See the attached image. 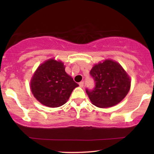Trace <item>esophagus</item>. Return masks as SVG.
Returning a JSON list of instances; mask_svg holds the SVG:
<instances>
[{"instance_id":"34e87169","label":"esophagus","mask_w":154,"mask_h":154,"mask_svg":"<svg viewBox=\"0 0 154 154\" xmlns=\"http://www.w3.org/2000/svg\"><path fill=\"white\" fill-rule=\"evenodd\" d=\"M79 86H80L81 88H83V85H84V83H83V82H81L79 83Z\"/></svg>"}]
</instances>
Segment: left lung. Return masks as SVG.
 Listing matches in <instances>:
<instances>
[{
  "mask_svg": "<svg viewBox=\"0 0 154 154\" xmlns=\"http://www.w3.org/2000/svg\"><path fill=\"white\" fill-rule=\"evenodd\" d=\"M94 79V90L86 93L94 105L99 108L116 106L126 97L131 86L129 75L118 62L105 59L95 64L90 71Z\"/></svg>",
  "mask_w": 154,
  "mask_h": 154,
  "instance_id": "left-lung-1",
  "label": "left lung"
}]
</instances>
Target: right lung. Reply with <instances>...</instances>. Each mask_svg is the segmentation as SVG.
Masks as SVG:
<instances>
[{"instance_id": "right-lung-1", "label": "right lung", "mask_w": 154, "mask_h": 154, "mask_svg": "<svg viewBox=\"0 0 154 154\" xmlns=\"http://www.w3.org/2000/svg\"><path fill=\"white\" fill-rule=\"evenodd\" d=\"M79 86L65 71L64 62L50 58L38 66L31 77V92L41 104L55 108L66 103Z\"/></svg>"}]
</instances>
